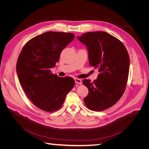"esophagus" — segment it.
<instances>
[{
  "instance_id": "1",
  "label": "esophagus",
  "mask_w": 149,
  "mask_h": 149,
  "mask_svg": "<svg viewBox=\"0 0 149 149\" xmlns=\"http://www.w3.org/2000/svg\"><path fill=\"white\" fill-rule=\"evenodd\" d=\"M74 81H75V83H76L79 84H81V83H82V81H81V79H78V78H75V79H74Z\"/></svg>"
}]
</instances>
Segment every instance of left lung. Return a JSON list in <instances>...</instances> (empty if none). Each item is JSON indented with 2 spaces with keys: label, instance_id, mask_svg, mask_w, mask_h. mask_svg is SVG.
<instances>
[{
  "label": "left lung",
  "instance_id": "left-lung-1",
  "mask_svg": "<svg viewBox=\"0 0 149 149\" xmlns=\"http://www.w3.org/2000/svg\"><path fill=\"white\" fill-rule=\"evenodd\" d=\"M77 38L87 48L89 65L100 72L93 83L83 79L89 91L84 102L91 110H105L124 92L130 65L128 52L120 40L104 31L87 32Z\"/></svg>",
  "mask_w": 149,
  "mask_h": 149
}]
</instances>
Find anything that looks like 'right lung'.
I'll return each instance as SVG.
<instances>
[{
    "mask_svg": "<svg viewBox=\"0 0 149 149\" xmlns=\"http://www.w3.org/2000/svg\"><path fill=\"white\" fill-rule=\"evenodd\" d=\"M74 39L73 33L47 31L30 40L18 58L20 83L33 104L42 110L59 109L74 86V79L58 77L50 72L63 49Z\"/></svg>",
    "mask_w": 149,
    "mask_h": 149,
    "instance_id": "add662e5",
    "label": "right lung"
}]
</instances>
